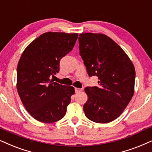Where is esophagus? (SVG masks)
Returning a JSON list of instances; mask_svg holds the SVG:
<instances>
[{
  "instance_id": "esophagus-1",
  "label": "esophagus",
  "mask_w": 152,
  "mask_h": 152,
  "mask_svg": "<svg viewBox=\"0 0 152 152\" xmlns=\"http://www.w3.org/2000/svg\"><path fill=\"white\" fill-rule=\"evenodd\" d=\"M82 91V88H75V93H79V92Z\"/></svg>"
}]
</instances>
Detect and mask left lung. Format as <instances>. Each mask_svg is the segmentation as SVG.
I'll return each mask as SVG.
<instances>
[{
  "label": "left lung",
  "mask_w": 152,
  "mask_h": 152,
  "mask_svg": "<svg viewBox=\"0 0 152 152\" xmlns=\"http://www.w3.org/2000/svg\"><path fill=\"white\" fill-rule=\"evenodd\" d=\"M79 50L89 77L97 76L98 86L84 88L88 100L86 117L96 123H109L126 107L134 94L135 70L124 51L107 35L82 33Z\"/></svg>",
  "instance_id": "left-lung-1"
}]
</instances>
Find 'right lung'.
<instances>
[{
	"instance_id": "obj_1",
	"label": "right lung",
	"mask_w": 152,
	"mask_h": 152,
	"mask_svg": "<svg viewBox=\"0 0 152 152\" xmlns=\"http://www.w3.org/2000/svg\"><path fill=\"white\" fill-rule=\"evenodd\" d=\"M77 33L47 32L25 49L17 66V88L26 110L37 121L53 123L66 115L75 88L50 80L63 57L75 46Z\"/></svg>"
}]
</instances>
